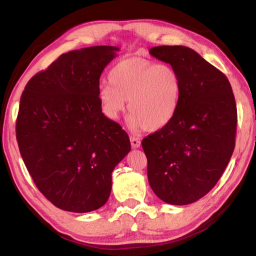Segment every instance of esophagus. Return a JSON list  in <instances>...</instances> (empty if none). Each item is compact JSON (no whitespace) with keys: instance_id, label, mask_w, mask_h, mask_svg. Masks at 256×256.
Here are the masks:
<instances>
[{"instance_id":"obj_1","label":"esophagus","mask_w":256,"mask_h":256,"mask_svg":"<svg viewBox=\"0 0 256 256\" xmlns=\"http://www.w3.org/2000/svg\"><path fill=\"white\" fill-rule=\"evenodd\" d=\"M130 141H131V144H132L133 148H136V149L138 148V146H140V144H141V141L138 140V138H134V136L130 138Z\"/></svg>"}]
</instances>
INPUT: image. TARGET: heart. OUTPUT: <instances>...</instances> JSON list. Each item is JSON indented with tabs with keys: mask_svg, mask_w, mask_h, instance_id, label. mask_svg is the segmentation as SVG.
Segmentation results:
<instances>
[{
	"mask_svg": "<svg viewBox=\"0 0 256 256\" xmlns=\"http://www.w3.org/2000/svg\"><path fill=\"white\" fill-rule=\"evenodd\" d=\"M110 86L99 89L104 114L116 118L128 102L130 126L158 131L172 122L178 110L182 80L174 68L142 58L116 64L108 76Z\"/></svg>",
	"mask_w": 256,
	"mask_h": 256,
	"instance_id": "b5f03b06",
	"label": "heart"
}]
</instances>
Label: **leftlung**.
<instances>
[{
  "instance_id": "8db88e82",
  "label": "left lung",
  "mask_w": 256,
  "mask_h": 256,
  "mask_svg": "<svg viewBox=\"0 0 256 256\" xmlns=\"http://www.w3.org/2000/svg\"><path fill=\"white\" fill-rule=\"evenodd\" d=\"M154 58L178 72L182 94L172 122L142 140L148 180L160 200L193 203L209 193L235 148L237 108L222 71L185 46H157Z\"/></svg>"
}]
</instances>
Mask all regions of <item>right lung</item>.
<instances>
[{"label": "right lung", "instance_id": "add662e5", "mask_svg": "<svg viewBox=\"0 0 256 256\" xmlns=\"http://www.w3.org/2000/svg\"><path fill=\"white\" fill-rule=\"evenodd\" d=\"M115 46L62 54L28 81L16 134L34 184L60 209L84 214L107 202L112 172L131 150L126 132L107 118L99 102V78Z\"/></svg>", "mask_w": 256, "mask_h": 256}]
</instances>
